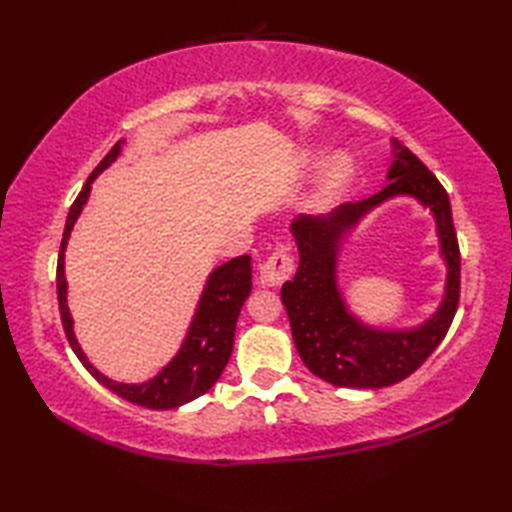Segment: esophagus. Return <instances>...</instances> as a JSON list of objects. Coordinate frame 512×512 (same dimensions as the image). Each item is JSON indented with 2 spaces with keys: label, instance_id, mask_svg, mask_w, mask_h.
Here are the masks:
<instances>
[{
  "label": "esophagus",
  "instance_id": "esophagus-1",
  "mask_svg": "<svg viewBox=\"0 0 512 512\" xmlns=\"http://www.w3.org/2000/svg\"><path fill=\"white\" fill-rule=\"evenodd\" d=\"M292 273H295V259L290 257L286 248H281L277 253L270 255L262 264V268H259L262 286H281L292 277Z\"/></svg>",
  "mask_w": 512,
  "mask_h": 512
}]
</instances>
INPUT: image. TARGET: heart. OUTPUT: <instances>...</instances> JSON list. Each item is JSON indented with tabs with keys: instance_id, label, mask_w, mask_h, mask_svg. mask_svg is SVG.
Masks as SVG:
<instances>
[{
	"instance_id": "1",
	"label": "heart",
	"mask_w": 512,
	"mask_h": 512,
	"mask_svg": "<svg viewBox=\"0 0 512 512\" xmlns=\"http://www.w3.org/2000/svg\"><path fill=\"white\" fill-rule=\"evenodd\" d=\"M352 176V160L347 156H336L328 171H325V178H323V187H321V202H328L332 200L336 193L341 191L343 184L350 180Z\"/></svg>"
}]
</instances>
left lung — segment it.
Instances as JSON below:
<instances>
[{
  "mask_svg": "<svg viewBox=\"0 0 512 512\" xmlns=\"http://www.w3.org/2000/svg\"><path fill=\"white\" fill-rule=\"evenodd\" d=\"M394 162L387 187L361 202L341 204L328 215H299L290 233L299 248V268L281 288L292 339L314 376L336 387L380 389L396 385L427 361L442 343L460 301V248L451 202L422 160L391 140ZM418 199L437 220L441 256L448 264L439 310L413 329H376L358 320L338 286V255L346 235L362 217L394 197Z\"/></svg>",
  "mask_w": 512,
  "mask_h": 512,
  "instance_id": "left-lung-1",
  "label": "left lung"
}]
</instances>
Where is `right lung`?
I'll list each match as a JSON object with an SVG mask.
<instances>
[{"label": "right lung", "mask_w": 512, "mask_h": 512, "mask_svg": "<svg viewBox=\"0 0 512 512\" xmlns=\"http://www.w3.org/2000/svg\"><path fill=\"white\" fill-rule=\"evenodd\" d=\"M123 145L125 140H118L110 149V154H107L101 160V165L92 171V176L83 184L81 193L76 195L74 204L70 206L57 264V295L61 321L74 354L79 356L83 367L88 369L103 387L140 407L176 409L206 394V391L215 385V380L222 376L228 358H231L233 352L239 310H242L246 297L250 295V288H253V284H250V279H253V268H250V255H242L213 270L209 279H206L198 308H195L187 336H184L178 354L173 356L154 378L145 380V383H118V380L101 374L99 369L90 363V358L85 356L83 347L76 341L74 334V321L68 308V281H65V246H68L70 233L76 220H79L83 206L88 204L92 182L99 178L118 156H121Z\"/></svg>", "instance_id": "right-lung-1"}]
</instances>
